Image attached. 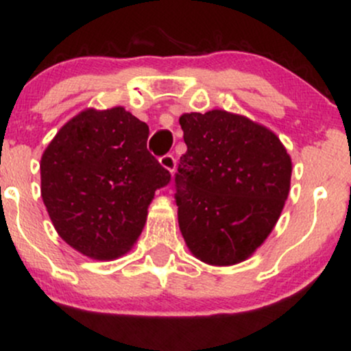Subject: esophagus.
I'll return each mask as SVG.
<instances>
[{
  "mask_svg": "<svg viewBox=\"0 0 351 351\" xmlns=\"http://www.w3.org/2000/svg\"><path fill=\"white\" fill-rule=\"evenodd\" d=\"M160 165H162L165 170L173 173V171H175V168H176L175 156H173V155H163L162 158H160Z\"/></svg>",
  "mask_w": 351,
  "mask_h": 351,
  "instance_id": "34e87169",
  "label": "esophagus"
}]
</instances>
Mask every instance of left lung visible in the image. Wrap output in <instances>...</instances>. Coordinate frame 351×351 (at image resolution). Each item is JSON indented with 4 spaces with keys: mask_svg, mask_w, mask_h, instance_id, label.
Masks as SVG:
<instances>
[{
    "mask_svg": "<svg viewBox=\"0 0 351 351\" xmlns=\"http://www.w3.org/2000/svg\"><path fill=\"white\" fill-rule=\"evenodd\" d=\"M188 150L176 173L178 224L196 259H249L279 221L291 191L292 160L279 136L231 112L180 117Z\"/></svg>",
    "mask_w": 351,
    "mask_h": 351,
    "instance_id": "left-lung-1",
    "label": "left lung"
}]
</instances>
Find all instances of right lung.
Masks as SVG:
<instances>
[{
	"label": "right lung",
	"mask_w": 351,
	"mask_h": 351,
	"mask_svg": "<svg viewBox=\"0 0 351 351\" xmlns=\"http://www.w3.org/2000/svg\"><path fill=\"white\" fill-rule=\"evenodd\" d=\"M148 125L125 110L86 108L41 156V196L58 234L97 261L134 247L155 191L170 183L147 150Z\"/></svg>",
	"instance_id": "1"
}]
</instances>
